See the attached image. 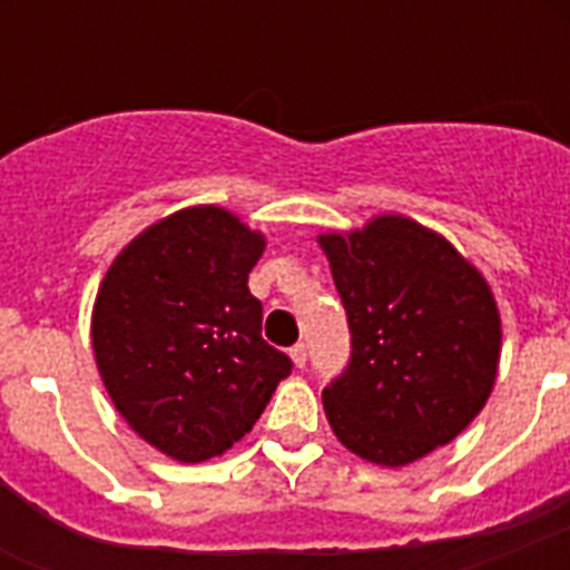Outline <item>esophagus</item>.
Wrapping results in <instances>:
<instances>
[{"label": "esophagus", "instance_id": "1", "mask_svg": "<svg viewBox=\"0 0 570 570\" xmlns=\"http://www.w3.org/2000/svg\"><path fill=\"white\" fill-rule=\"evenodd\" d=\"M289 357H293V364L302 370V366L307 364V346H304V343H295V346L289 348Z\"/></svg>", "mask_w": 570, "mask_h": 570}]
</instances>
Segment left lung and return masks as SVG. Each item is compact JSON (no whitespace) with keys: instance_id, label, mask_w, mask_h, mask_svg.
Instances as JSON below:
<instances>
[{"instance_id":"1","label":"left lung","mask_w":570,"mask_h":570,"mask_svg":"<svg viewBox=\"0 0 570 570\" xmlns=\"http://www.w3.org/2000/svg\"><path fill=\"white\" fill-rule=\"evenodd\" d=\"M346 307L352 355L322 390L343 446L402 468L450 443L491 396L500 313L485 277L402 215L320 236Z\"/></svg>"}]
</instances>
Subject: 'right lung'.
Wrapping results in <instances>:
<instances>
[{
  "mask_svg": "<svg viewBox=\"0 0 570 570\" xmlns=\"http://www.w3.org/2000/svg\"><path fill=\"white\" fill-rule=\"evenodd\" d=\"M263 236L218 206L147 227L111 263L94 304L91 340L120 416L186 464L242 441L293 373L263 340L248 272Z\"/></svg>",
  "mask_w": 570,
  "mask_h": 570,
  "instance_id": "right-lung-1",
  "label": "right lung"
}]
</instances>
